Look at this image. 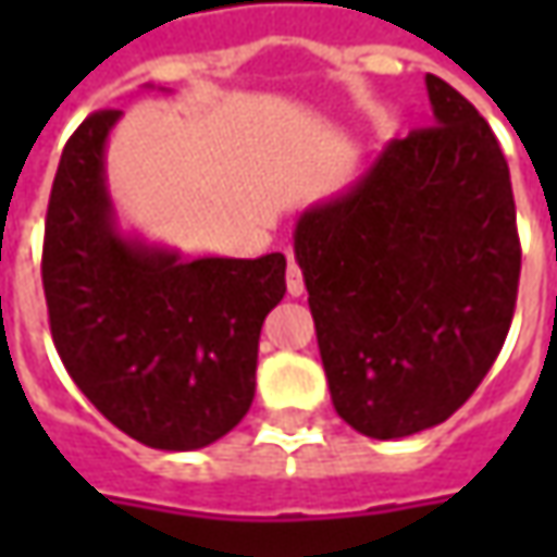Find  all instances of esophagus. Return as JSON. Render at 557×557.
<instances>
[{
    "label": "esophagus",
    "mask_w": 557,
    "mask_h": 557,
    "mask_svg": "<svg viewBox=\"0 0 557 557\" xmlns=\"http://www.w3.org/2000/svg\"><path fill=\"white\" fill-rule=\"evenodd\" d=\"M285 282H288L290 297H300V294H304V275H300V269H297L294 260L288 263V275H285Z\"/></svg>",
    "instance_id": "34e87169"
}]
</instances>
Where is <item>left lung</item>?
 <instances>
[{
    "label": "left lung",
    "instance_id": "1",
    "mask_svg": "<svg viewBox=\"0 0 557 557\" xmlns=\"http://www.w3.org/2000/svg\"><path fill=\"white\" fill-rule=\"evenodd\" d=\"M424 83L434 126L387 141L294 225L334 409L372 440L428 431L478 391L521 275L499 141L449 83Z\"/></svg>",
    "mask_w": 557,
    "mask_h": 557
}]
</instances>
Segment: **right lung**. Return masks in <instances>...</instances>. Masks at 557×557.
<instances>
[{"mask_svg": "<svg viewBox=\"0 0 557 557\" xmlns=\"http://www.w3.org/2000/svg\"><path fill=\"white\" fill-rule=\"evenodd\" d=\"M120 117H86L61 151L42 245L49 322L64 369L101 416L151 449L191 453L253 403L285 257L185 260L126 232L104 166Z\"/></svg>", "mask_w": 557, "mask_h": 557, "instance_id": "1", "label": "right lung"}]
</instances>
